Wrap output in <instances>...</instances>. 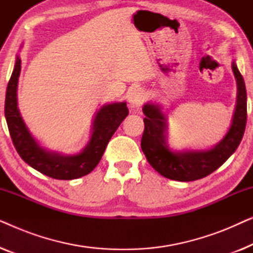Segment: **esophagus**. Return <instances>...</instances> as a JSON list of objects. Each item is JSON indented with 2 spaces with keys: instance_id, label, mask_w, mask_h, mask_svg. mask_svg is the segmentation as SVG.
Instances as JSON below:
<instances>
[{
  "instance_id": "1",
  "label": "esophagus",
  "mask_w": 253,
  "mask_h": 253,
  "mask_svg": "<svg viewBox=\"0 0 253 253\" xmlns=\"http://www.w3.org/2000/svg\"><path fill=\"white\" fill-rule=\"evenodd\" d=\"M145 100V92L141 87H134L129 94V106L132 109H138L143 105Z\"/></svg>"
}]
</instances>
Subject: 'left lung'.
Here are the masks:
<instances>
[{"label":"left lung","instance_id":"8db88e82","mask_svg":"<svg viewBox=\"0 0 253 253\" xmlns=\"http://www.w3.org/2000/svg\"><path fill=\"white\" fill-rule=\"evenodd\" d=\"M237 84V99L229 130L216 145L206 150L175 151L167 143V114L159 103L147 102L143 107L145 129L141 150L148 164L169 179L190 182L216 170L236 151L247 126V89L237 65L231 63Z\"/></svg>","mask_w":253,"mask_h":253}]
</instances>
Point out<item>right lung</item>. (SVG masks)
Instances as JSON below:
<instances>
[{"label": "right lung", "instance_id": "add662e5", "mask_svg": "<svg viewBox=\"0 0 253 253\" xmlns=\"http://www.w3.org/2000/svg\"><path fill=\"white\" fill-rule=\"evenodd\" d=\"M22 61L17 54L16 63L5 93L4 115L10 136L20 158L41 174L56 179H75L91 172L101 160L107 144L129 114L126 102L103 105L92 123L91 137L86 146L76 154H64L41 146L26 126L18 108L17 87Z\"/></svg>", "mask_w": 253, "mask_h": 253}]
</instances>
